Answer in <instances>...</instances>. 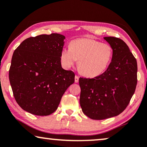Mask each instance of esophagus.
<instances>
[{
    "label": "esophagus",
    "mask_w": 147,
    "mask_h": 147,
    "mask_svg": "<svg viewBox=\"0 0 147 147\" xmlns=\"http://www.w3.org/2000/svg\"><path fill=\"white\" fill-rule=\"evenodd\" d=\"M79 76H75V82H76V83H78V82H79Z\"/></svg>",
    "instance_id": "esophagus-1"
}]
</instances>
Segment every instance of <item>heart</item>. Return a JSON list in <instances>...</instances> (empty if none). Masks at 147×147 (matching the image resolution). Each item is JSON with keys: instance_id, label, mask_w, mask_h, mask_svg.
<instances>
[{"instance_id": "obj_1", "label": "heart", "mask_w": 147, "mask_h": 147, "mask_svg": "<svg viewBox=\"0 0 147 147\" xmlns=\"http://www.w3.org/2000/svg\"><path fill=\"white\" fill-rule=\"evenodd\" d=\"M113 49L109 43L84 38L70 43L61 52V61L64 67L70 68L78 61V67L84 76L96 77L107 69L111 61Z\"/></svg>"}]
</instances>
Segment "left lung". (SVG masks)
I'll return each instance as SVG.
<instances>
[{"label": "left lung", "mask_w": 147, "mask_h": 147, "mask_svg": "<svg viewBox=\"0 0 147 147\" xmlns=\"http://www.w3.org/2000/svg\"><path fill=\"white\" fill-rule=\"evenodd\" d=\"M104 39L113 49L107 69L95 78L79 79L82 112L93 120L106 119L122 113L137 84V62L128 45L117 37Z\"/></svg>", "instance_id": "8db88e82"}]
</instances>
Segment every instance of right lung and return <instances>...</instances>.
<instances>
[{"mask_svg": "<svg viewBox=\"0 0 147 147\" xmlns=\"http://www.w3.org/2000/svg\"><path fill=\"white\" fill-rule=\"evenodd\" d=\"M65 36L58 33L27 38L14 51L9 69L13 96L20 107L37 116L57 109L75 74L61 67Z\"/></svg>", "mask_w": 147, "mask_h": 147, "instance_id": "right-lung-1", "label": "right lung"}]
</instances>
